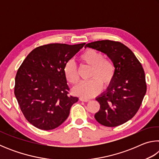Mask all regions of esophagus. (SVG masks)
<instances>
[{"mask_svg":"<svg viewBox=\"0 0 159 159\" xmlns=\"http://www.w3.org/2000/svg\"><path fill=\"white\" fill-rule=\"evenodd\" d=\"M79 99L80 101H82V102H89L90 101V99H88V98H79Z\"/></svg>","mask_w":159,"mask_h":159,"instance_id":"1","label":"esophagus"}]
</instances>
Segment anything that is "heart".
Returning <instances> with one entry per match:
<instances>
[{"label":"heart","mask_w":159,"mask_h":159,"mask_svg":"<svg viewBox=\"0 0 159 159\" xmlns=\"http://www.w3.org/2000/svg\"><path fill=\"white\" fill-rule=\"evenodd\" d=\"M83 64L91 68L88 82H82L75 86L73 92L78 96L89 98L98 94L102 89L112 82L115 74V66L111 60L104 57L103 54L98 51L88 49L79 57ZM64 73L67 81L75 85L79 81V74L76 64L72 61H68L64 67Z\"/></svg>","instance_id":"heart-1"}]
</instances>
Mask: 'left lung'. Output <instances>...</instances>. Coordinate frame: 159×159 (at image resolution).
<instances>
[{
    "label": "left lung",
    "instance_id": "1",
    "mask_svg": "<svg viewBox=\"0 0 159 159\" xmlns=\"http://www.w3.org/2000/svg\"><path fill=\"white\" fill-rule=\"evenodd\" d=\"M90 48L103 52L112 60L115 74L112 82L96 98L100 104L95 118L107 127H116L131 119L140 107L147 92L141 63L130 49L118 41L103 40L90 43Z\"/></svg>",
    "mask_w": 159,
    "mask_h": 159
}]
</instances>
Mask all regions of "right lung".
<instances>
[{
    "mask_svg": "<svg viewBox=\"0 0 159 159\" xmlns=\"http://www.w3.org/2000/svg\"><path fill=\"white\" fill-rule=\"evenodd\" d=\"M85 44L41 45L32 50L18 69L15 95L26 119L36 128H57L79 100L69 95L64 67Z\"/></svg>",
    "mask_w": 159,
    "mask_h": 159,
    "instance_id": "right-lung-1",
    "label": "right lung"
}]
</instances>
